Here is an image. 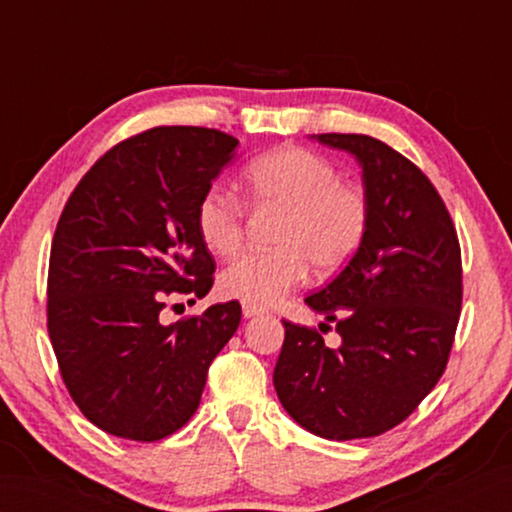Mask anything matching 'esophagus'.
I'll list each match as a JSON object with an SVG mask.
<instances>
[{
    "label": "esophagus",
    "mask_w": 512,
    "mask_h": 512,
    "mask_svg": "<svg viewBox=\"0 0 512 512\" xmlns=\"http://www.w3.org/2000/svg\"><path fill=\"white\" fill-rule=\"evenodd\" d=\"M242 312H244L246 319H250V317H259V314H264L266 310H264L262 306H257V303L244 301V303H242Z\"/></svg>",
    "instance_id": "34e87169"
}]
</instances>
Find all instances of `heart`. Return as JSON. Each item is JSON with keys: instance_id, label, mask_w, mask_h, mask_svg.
I'll use <instances>...</instances> for the list:
<instances>
[{"instance_id": "b5f03b06", "label": "heart", "mask_w": 512, "mask_h": 512, "mask_svg": "<svg viewBox=\"0 0 512 512\" xmlns=\"http://www.w3.org/2000/svg\"><path fill=\"white\" fill-rule=\"evenodd\" d=\"M250 200L284 211L277 224L275 250H250L220 275L226 297L257 306L279 301L306 279L341 270L363 244L369 224L367 195L339 180L328 160L303 147H279L259 156L244 173ZM202 244L228 257L242 244L244 209L233 193L206 189L195 209Z\"/></svg>"}]
</instances>
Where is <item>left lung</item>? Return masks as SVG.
Listing matches in <instances>:
<instances>
[{"mask_svg":"<svg viewBox=\"0 0 512 512\" xmlns=\"http://www.w3.org/2000/svg\"><path fill=\"white\" fill-rule=\"evenodd\" d=\"M310 138L361 165L369 224L341 273L306 297L341 345L284 321L273 383L314 436L374 438L405 420L447 367L462 308L460 242L436 187L398 151L363 134Z\"/></svg>","mask_w":512,"mask_h":512,"instance_id":"8db88e82","label":"left lung"}]
</instances>
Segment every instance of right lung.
<instances>
[{
  "instance_id": "obj_1",
  "label": "right lung",
  "mask_w": 512,
  "mask_h": 512,
  "mask_svg": "<svg viewBox=\"0 0 512 512\" xmlns=\"http://www.w3.org/2000/svg\"><path fill=\"white\" fill-rule=\"evenodd\" d=\"M239 140L154 127L118 143L76 184L48 270V332L83 416L116 438L154 442L195 413L206 372L242 308L215 303L162 323L169 295L204 297L215 262L195 209Z\"/></svg>"
}]
</instances>
